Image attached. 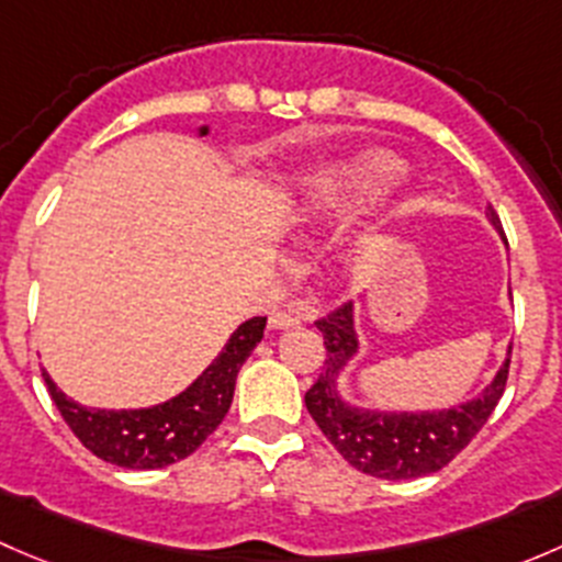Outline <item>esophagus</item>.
<instances>
[{"instance_id":"1","label":"esophagus","mask_w":562,"mask_h":562,"mask_svg":"<svg viewBox=\"0 0 562 562\" xmlns=\"http://www.w3.org/2000/svg\"><path fill=\"white\" fill-rule=\"evenodd\" d=\"M304 323L302 313H291V310H280V313L269 315V328L274 331H282V328H296Z\"/></svg>"}]
</instances>
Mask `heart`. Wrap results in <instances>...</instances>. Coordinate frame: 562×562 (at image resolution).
<instances>
[{
    "mask_svg": "<svg viewBox=\"0 0 562 562\" xmlns=\"http://www.w3.org/2000/svg\"><path fill=\"white\" fill-rule=\"evenodd\" d=\"M405 173L400 157L372 149L348 162H334L313 176L302 192L299 212L310 225H337L383 198Z\"/></svg>",
    "mask_w": 562,
    "mask_h": 562,
    "instance_id": "b5f03b06",
    "label": "heart"
}]
</instances>
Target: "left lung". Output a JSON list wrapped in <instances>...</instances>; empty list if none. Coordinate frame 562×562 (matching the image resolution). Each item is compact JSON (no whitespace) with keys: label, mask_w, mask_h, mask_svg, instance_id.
I'll return each mask as SVG.
<instances>
[{"label":"left lung","mask_w":562,"mask_h":562,"mask_svg":"<svg viewBox=\"0 0 562 562\" xmlns=\"http://www.w3.org/2000/svg\"><path fill=\"white\" fill-rule=\"evenodd\" d=\"M492 225L501 231V217L495 209H486ZM506 241V236H503ZM508 245V241H506ZM326 345V361L304 394L310 416L326 435L328 443L348 459L356 470L375 479L405 481L438 473L440 468L454 459L470 440L479 435L486 418L501 402L506 391L508 367H512V348L508 359L497 370L495 381L481 391L475 400L449 407V411L424 413H381L367 407H350L337 391V378L359 350L353 328V304H342L334 313L315 321Z\"/></svg>","instance_id":"8db88e82"}]
</instances>
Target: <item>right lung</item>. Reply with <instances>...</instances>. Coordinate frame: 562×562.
Here are the masks:
<instances>
[{
    "mask_svg": "<svg viewBox=\"0 0 562 562\" xmlns=\"http://www.w3.org/2000/svg\"><path fill=\"white\" fill-rule=\"evenodd\" d=\"M206 135V127H201ZM266 317H249L231 334L223 353L179 396L140 411H94L67 400L43 372L50 400L78 440L105 462L130 470H155L190 457L223 424L234 402L236 375L263 339Z\"/></svg>",
    "mask_w": 562,
    "mask_h": 562,
    "instance_id": "add662e5",
    "label": "right lung"
}]
</instances>
